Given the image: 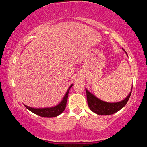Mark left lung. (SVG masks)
<instances>
[{"instance_id": "left-lung-1", "label": "left lung", "mask_w": 147, "mask_h": 147, "mask_svg": "<svg viewBox=\"0 0 147 147\" xmlns=\"http://www.w3.org/2000/svg\"><path fill=\"white\" fill-rule=\"evenodd\" d=\"M86 91L88 104V106L90 110L97 115H109L115 113L116 112L122 109L126 105V103L128 102L130 98L132 90H131L130 94L127 96L126 99H124L122 102L116 103L105 102L104 101H102L98 98H97L95 95L90 93L86 89Z\"/></svg>"}]
</instances>
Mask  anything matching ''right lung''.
<instances>
[{
    "label": "right lung",
    "mask_w": 147,
    "mask_h": 147,
    "mask_svg": "<svg viewBox=\"0 0 147 147\" xmlns=\"http://www.w3.org/2000/svg\"><path fill=\"white\" fill-rule=\"evenodd\" d=\"M73 84H72L69 88L67 90L66 93H65V96H64L63 99H62V101L58 105L54 106V107H50V108H43V109H34V108L30 107L25 105V107L30 110V111L34 113V114L38 115L41 116L43 117H55L58 116L63 111L65 110V106H66V103H67V99H68V96L69 93V90H70V88L72 86Z\"/></svg>",
    "instance_id": "right-lung-1"
}]
</instances>
